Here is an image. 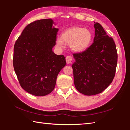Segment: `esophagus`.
Here are the masks:
<instances>
[{"instance_id":"obj_1","label":"esophagus","mask_w":130,"mask_h":130,"mask_svg":"<svg viewBox=\"0 0 130 130\" xmlns=\"http://www.w3.org/2000/svg\"><path fill=\"white\" fill-rule=\"evenodd\" d=\"M72 61V57L70 56H67L66 58V61L67 64H70Z\"/></svg>"}]
</instances>
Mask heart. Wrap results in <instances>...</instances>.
Returning <instances> with one entry per match:
<instances>
[{"label": "heart", "instance_id": "obj_1", "mask_svg": "<svg viewBox=\"0 0 130 130\" xmlns=\"http://www.w3.org/2000/svg\"><path fill=\"white\" fill-rule=\"evenodd\" d=\"M93 35L90 30L80 27H73L64 30L62 38L58 37L56 44L61 48H64L66 44H70L75 52L81 53L87 49L91 44Z\"/></svg>", "mask_w": 130, "mask_h": 130}]
</instances>
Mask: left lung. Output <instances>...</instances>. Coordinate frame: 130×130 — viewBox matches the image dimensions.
Returning a JSON list of instances; mask_svg holds the SVG:
<instances>
[{
    "instance_id": "obj_1",
    "label": "left lung",
    "mask_w": 130,
    "mask_h": 130,
    "mask_svg": "<svg viewBox=\"0 0 130 130\" xmlns=\"http://www.w3.org/2000/svg\"><path fill=\"white\" fill-rule=\"evenodd\" d=\"M95 23L94 42L81 53L73 54L74 85L80 93L99 94L111 84L115 75L118 55L116 44L99 23Z\"/></svg>"
}]
</instances>
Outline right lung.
<instances>
[{"label": "right lung", "instance_id": "right-lung-1", "mask_svg": "<svg viewBox=\"0 0 130 130\" xmlns=\"http://www.w3.org/2000/svg\"><path fill=\"white\" fill-rule=\"evenodd\" d=\"M52 19L27 25L14 46V69L22 88L43 96L54 90L58 73L66 65L65 57L53 52L58 29Z\"/></svg>", "mask_w": 130, "mask_h": 130}]
</instances>
